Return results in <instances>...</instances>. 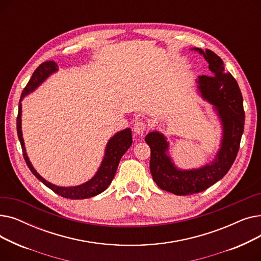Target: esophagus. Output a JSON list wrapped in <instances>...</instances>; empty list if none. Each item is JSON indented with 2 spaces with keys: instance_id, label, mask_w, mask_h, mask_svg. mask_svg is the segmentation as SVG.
Returning a JSON list of instances; mask_svg holds the SVG:
<instances>
[{
  "instance_id": "esophagus-1",
  "label": "esophagus",
  "mask_w": 261,
  "mask_h": 261,
  "mask_svg": "<svg viewBox=\"0 0 261 261\" xmlns=\"http://www.w3.org/2000/svg\"><path fill=\"white\" fill-rule=\"evenodd\" d=\"M133 130H134L135 134H138V135L143 136V135L145 134L146 130H147V125H146V122H144V121H136V122L134 123Z\"/></svg>"
}]
</instances>
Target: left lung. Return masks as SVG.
I'll return each instance as SVG.
<instances>
[{
  "instance_id": "1",
  "label": "left lung",
  "mask_w": 261,
  "mask_h": 261,
  "mask_svg": "<svg viewBox=\"0 0 261 261\" xmlns=\"http://www.w3.org/2000/svg\"><path fill=\"white\" fill-rule=\"evenodd\" d=\"M199 51L208 62L210 76L199 77L202 97L211 102L222 123V141L215 160L211 164L190 170L176 168L167 154L169 144L159 131L145 138L151 149L150 172L158 186L176 196H187L207 189L228 172L235 162L244 129L243 98L236 79L224 68L222 59L211 49L191 48Z\"/></svg>"
}]
</instances>
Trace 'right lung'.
Here are the masks:
<instances>
[{
    "label": "right lung",
    "mask_w": 261,
    "mask_h": 261,
    "mask_svg": "<svg viewBox=\"0 0 261 261\" xmlns=\"http://www.w3.org/2000/svg\"><path fill=\"white\" fill-rule=\"evenodd\" d=\"M58 71V65L54 61H45L41 63L34 72L33 76L31 77L29 84L24 88L20 102H19V111H18V117H17V132L18 138L21 143L22 151L24 160L27 164V166L31 169L33 174L37 177L39 181L42 182L45 186L50 188L53 191H55L57 195L72 200H81V199H88L94 196H97L103 190L108 188V186L111 184L113 177L115 175V172L117 170L119 161L121 156L125 154V152L130 148L132 145V133L131 129L127 128L122 131L117 132L114 136H112L110 141L107 144L106 152L103 160L101 162V165L99 169L96 172V174L92 177V179L84 184L73 186V187H60L57 185H54L46 180H44L33 167L32 163L27 156L25 146H24V140L22 138V127H21V115H22V99L26 95H29L33 91H35L42 82L53 73Z\"/></svg>",
    "instance_id": "1"
}]
</instances>
